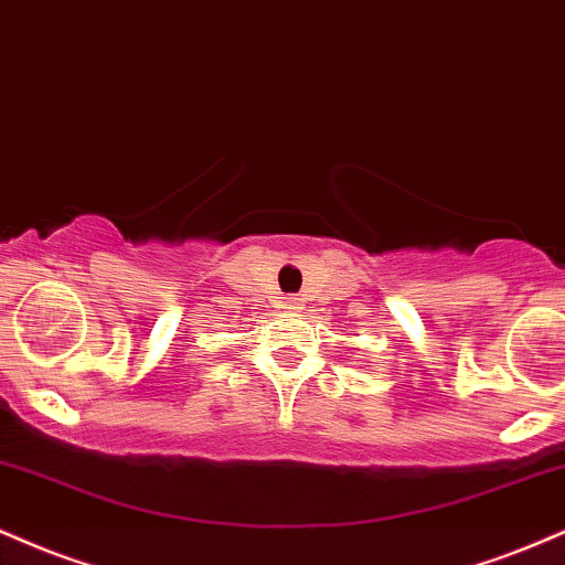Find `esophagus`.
<instances>
[{
    "label": "esophagus",
    "instance_id": "esophagus-1",
    "mask_svg": "<svg viewBox=\"0 0 565 565\" xmlns=\"http://www.w3.org/2000/svg\"><path fill=\"white\" fill-rule=\"evenodd\" d=\"M282 307L290 309V311L301 309V298H298V296H288V298H285V301H282Z\"/></svg>",
    "mask_w": 565,
    "mask_h": 565
}]
</instances>
